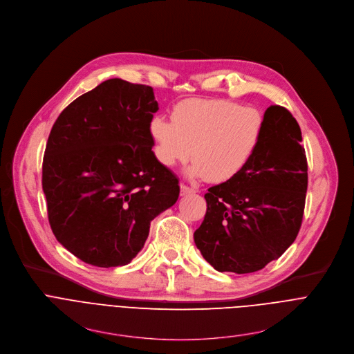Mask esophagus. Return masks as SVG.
Wrapping results in <instances>:
<instances>
[{
	"mask_svg": "<svg viewBox=\"0 0 354 354\" xmlns=\"http://www.w3.org/2000/svg\"><path fill=\"white\" fill-rule=\"evenodd\" d=\"M180 188H181V195H187V194H194V192H197V189L192 188V187H188V185H185V184H181V185H180Z\"/></svg>",
	"mask_w": 354,
	"mask_h": 354,
	"instance_id": "1",
	"label": "esophagus"
}]
</instances>
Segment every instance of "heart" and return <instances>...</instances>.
Returning <instances> with one entry per match:
<instances>
[{
    "mask_svg": "<svg viewBox=\"0 0 354 354\" xmlns=\"http://www.w3.org/2000/svg\"><path fill=\"white\" fill-rule=\"evenodd\" d=\"M149 132L165 167L185 163L192 153L188 176L222 183L238 176L252 159L263 116L223 98H188L174 105L171 121L154 116Z\"/></svg>",
    "mask_w": 354,
    "mask_h": 354,
    "instance_id": "1",
    "label": "heart"
}]
</instances>
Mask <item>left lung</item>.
Listing matches in <instances>:
<instances>
[{"instance_id": "obj_1", "label": "left lung", "mask_w": 354, "mask_h": 354, "mask_svg": "<svg viewBox=\"0 0 354 354\" xmlns=\"http://www.w3.org/2000/svg\"><path fill=\"white\" fill-rule=\"evenodd\" d=\"M298 122L270 105L246 167L205 194L207 214L194 232L203 257L218 271L254 272L279 259L301 227L308 165Z\"/></svg>"}]
</instances>
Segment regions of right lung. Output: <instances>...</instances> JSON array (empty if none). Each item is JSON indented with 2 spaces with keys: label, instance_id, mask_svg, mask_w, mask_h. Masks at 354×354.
Here are the masks:
<instances>
[{
  "label": "right lung",
  "instance_id": "right-lung-1",
  "mask_svg": "<svg viewBox=\"0 0 354 354\" xmlns=\"http://www.w3.org/2000/svg\"><path fill=\"white\" fill-rule=\"evenodd\" d=\"M157 109L151 87L111 78L66 106L50 131L42 166L49 223L87 264L131 263L150 222L178 198V178L151 150Z\"/></svg>",
  "mask_w": 354,
  "mask_h": 354
}]
</instances>
